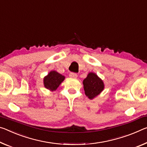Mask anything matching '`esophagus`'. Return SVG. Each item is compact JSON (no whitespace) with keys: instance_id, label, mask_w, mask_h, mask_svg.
<instances>
[{"instance_id":"34e87169","label":"esophagus","mask_w":147,"mask_h":147,"mask_svg":"<svg viewBox=\"0 0 147 147\" xmlns=\"http://www.w3.org/2000/svg\"><path fill=\"white\" fill-rule=\"evenodd\" d=\"M69 76L71 78H77V76H78V75H77V74L76 73H71L69 74Z\"/></svg>"}]
</instances>
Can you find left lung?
<instances>
[{
    "mask_svg": "<svg viewBox=\"0 0 147 147\" xmlns=\"http://www.w3.org/2000/svg\"><path fill=\"white\" fill-rule=\"evenodd\" d=\"M83 84L85 94L90 99H93L101 94L105 87L103 80L94 73L88 74L83 80Z\"/></svg>",
    "mask_w": 147,
    "mask_h": 147,
    "instance_id": "1",
    "label": "left lung"
}]
</instances>
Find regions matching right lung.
Instances as JSON below:
<instances>
[{
	"label": "right lung",
	"mask_w": 147,
	"mask_h": 147,
	"mask_svg": "<svg viewBox=\"0 0 147 147\" xmlns=\"http://www.w3.org/2000/svg\"><path fill=\"white\" fill-rule=\"evenodd\" d=\"M65 77L55 71H52L44 78V85L46 89L55 91L65 80Z\"/></svg>",
	"instance_id": "right-lung-1"
}]
</instances>
